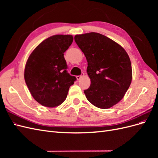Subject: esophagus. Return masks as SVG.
Masks as SVG:
<instances>
[{"label":"esophagus","instance_id":"1","mask_svg":"<svg viewBox=\"0 0 158 158\" xmlns=\"http://www.w3.org/2000/svg\"><path fill=\"white\" fill-rule=\"evenodd\" d=\"M84 75V73H82V74H81V75L76 76V78H77V80H80V78H82Z\"/></svg>","mask_w":158,"mask_h":158}]
</instances>
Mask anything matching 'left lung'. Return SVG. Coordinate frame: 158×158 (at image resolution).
<instances>
[{"instance_id": "8db88e82", "label": "left lung", "mask_w": 158, "mask_h": 158, "mask_svg": "<svg viewBox=\"0 0 158 158\" xmlns=\"http://www.w3.org/2000/svg\"><path fill=\"white\" fill-rule=\"evenodd\" d=\"M74 40L88 61L90 86L84 90L88 101L108 109L124 97L132 81L131 60L116 42L98 33L76 35Z\"/></svg>"}]
</instances>
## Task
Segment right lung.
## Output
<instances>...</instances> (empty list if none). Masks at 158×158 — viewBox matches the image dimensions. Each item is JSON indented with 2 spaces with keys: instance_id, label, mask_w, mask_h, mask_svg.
I'll return each instance as SVG.
<instances>
[{
  "instance_id": "add662e5",
  "label": "right lung",
  "mask_w": 158,
  "mask_h": 158,
  "mask_svg": "<svg viewBox=\"0 0 158 158\" xmlns=\"http://www.w3.org/2000/svg\"><path fill=\"white\" fill-rule=\"evenodd\" d=\"M73 41L70 35L51 36L42 41L27 60L26 85L33 98L42 106L53 107L61 104L76 80L68 73L64 57Z\"/></svg>"
}]
</instances>
